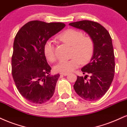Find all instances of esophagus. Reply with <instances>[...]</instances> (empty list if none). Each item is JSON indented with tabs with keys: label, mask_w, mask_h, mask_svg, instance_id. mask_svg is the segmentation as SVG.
<instances>
[{
	"label": "esophagus",
	"mask_w": 127,
	"mask_h": 127,
	"mask_svg": "<svg viewBox=\"0 0 127 127\" xmlns=\"http://www.w3.org/2000/svg\"><path fill=\"white\" fill-rule=\"evenodd\" d=\"M68 74V73H61V75H64V76H66Z\"/></svg>",
	"instance_id": "34e87169"
}]
</instances>
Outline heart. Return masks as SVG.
Segmentation results:
<instances>
[{
  "label": "heart",
  "instance_id": "obj_1",
  "mask_svg": "<svg viewBox=\"0 0 127 127\" xmlns=\"http://www.w3.org/2000/svg\"><path fill=\"white\" fill-rule=\"evenodd\" d=\"M58 38L71 46L70 59H62L55 66L58 72L68 73L74 71L81 63L89 62L95 52V43L93 38L89 35H84L83 32L75 29H68L58 36ZM44 53L46 59L50 62L56 60L55 46L51 41H47L44 46Z\"/></svg>",
  "mask_w": 127,
  "mask_h": 127
}]
</instances>
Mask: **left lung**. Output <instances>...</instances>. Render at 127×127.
<instances>
[{"instance_id":"obj_1","label":"left lung","mask_w":127,"mask_h":127,"mask_svg":"<svg viewBox=\"0 0 127 127\" xmlns=\"http://www.w3.org/2000/svg\"><path fill=\"white\" fill-rule=\"evenodd\" d=\"M69 25L84 30L93 38L95 52L90 62L81 69L83 74L77 76L74 89L79 96L88 101L102 97L111 86L115 75V56L112 41L105 27L95 21L83 20L70 23Z\"/></svg>"}]
</instances>
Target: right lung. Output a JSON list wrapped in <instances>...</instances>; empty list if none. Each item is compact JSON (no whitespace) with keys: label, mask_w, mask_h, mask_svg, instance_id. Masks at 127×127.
<instances>
[{"label":"right lung","mask_w":127,"mask_h":127,"mask_svg":"<svg viewBox=\"0 0 127 127\" xmlns=\"http://www.w3.org/2000/svg\"><path fill=\"white\" fill-rule=\"evenodd\" d=\"M62 22L31 21L18 31L13 42L12 74L18 90L25 99L42 104L53 96L59 74L50 76L51 67L44 53L50 37L65 27Z\"/></svg>","instance_id":"obj_1"}]
</instances>
